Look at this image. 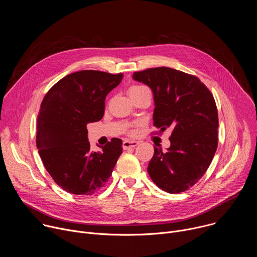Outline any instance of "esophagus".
<instances>
[{"instance_id": "esophagus-1", "label": "esophagus", "mask_w": 257, "mask_h": 257, "mask_svg": "<svg viewBox=\"0 0 257 257\" xmlns=\"http://www.w3.org/2000/svg\"><path fill=\"white\" fill-rule=\"evenodd\" d=\"M137 145H138L137 141H133V140H124L123 141V149L124 150L135 148V146H137Z\"/></svg>"}]
</instances>
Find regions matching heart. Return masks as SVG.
<instances>
[{"label":"heart","instance_id":"1","mask_svg":"<svg viewBox=\"0 0 257 257\" xmlns=\"http://www.w3.org/2000/svg\"><path fill=\"white\" fill-rule=\"evenodd\" d=\"M144 88H148V87L144 86V85H134V86H132V87L130 88V91H131V90H139V89H144Z\"/></svg>","mask_w":257,"mask_h":257}]
</instances>
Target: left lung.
Wrapping results in <instances>:
<instances>
[{
	"mask_svg": "<svg viewBox=\"0 0 257 257\" xmlns=\"http://www.w3.org/2000/svg\"><path fill=\"white\" fill-rule=\"evenodd\" d=\"M154 92V125L172 128L167 152L155 146L148 172L169 193L184 192L208 169L217 148V108L212 93L194 75L168 67L134 72Z\"/></svg>",
	"mask_w": 257,
	"mask_h": 257,
	"instance_id": "obj_1",
	"label": "left lung"
}]
</instances>
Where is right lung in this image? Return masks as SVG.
<instances>
[{"instance_id": "1", "label": "right lung", "mask_w": 257, "mask_h": 257, "mask_svg": "<svg viewBox=\"0 0 257 257\" xmlns=\"http://www.w3.org/2000/svg\"><path fill=\"white\" fill-rule=\"evenodd\" d=\"M123 73L82 70L59 80L45 95L38 116L36 148L45 168L65 191L92 195L104 186L122 154V140L113 138L91 152L88 123L103 117L106 94Z\"/></svg>"}]
</instances>
